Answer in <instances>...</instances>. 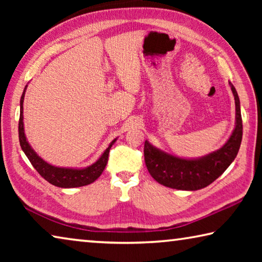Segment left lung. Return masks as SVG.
Wrapping results in <instances>:
<instances>
[{
	"label": "left lung",
	"mask_w": 262,
	"mask_h": 262,
	"mask_svg": "<svg viewBox=\"0 0 262 262\" xmlns=\"http://www.w3.org/2000/svg\"><path fill=\"white\" fill-rule=\"evenodd\" d=\"M236 103V127L227 143L217 151L199 159H184L167 155L144 142L145 165L152 178L161 185L181 190L207 187L227 170L236 158L243 137L241 103L236 89L230 83Z\"/></svg>",
	"instance_id": "1"
}]
</instances>
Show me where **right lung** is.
Instances as JSON below:
<instances>
[{"mask_svg": "<svg viewBox=\"0 0 262 262\" xmlns=\"http://www.w3.org/2000/svg\"><path fill=\"white\" fill-rule=\"evenodd\" d=\"M26 89V88H25ZM20 98V114H19V122H18V135H19V144L20 148L25 152L26 157L32 164V166L37 170V172L40 174L43 179L47 180L48 183L57 186V187L62 188H73V187H81V186H85L91 183H94L103 173L104 168L107 164L110 149L112 147L115 140L111 142L108 148L105 150L104 154L101 155L100 158L91 166L81 168V170H76V168H63V167H56L53 166L51 164L46 163L43 159L38 156L37 154L33 151V149L30 147V144L26 141V137L24 134V123H23V101H24V95Z\"/></svg>", "mask_w": 262, "mask_h": 262, "instance_id": "right-lung-1", "label": "right lung"}]
</instances>
